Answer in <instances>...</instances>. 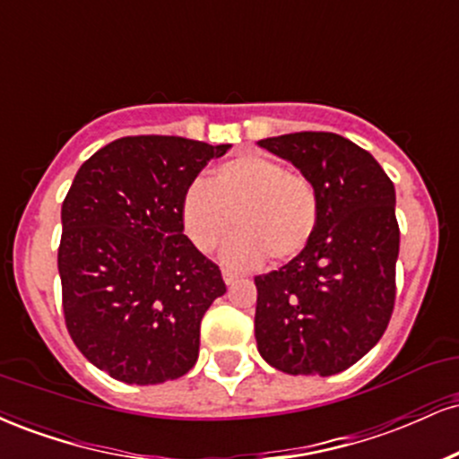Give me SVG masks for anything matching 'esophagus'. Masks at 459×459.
Returning a JSON list of instances; mask_svg holds the SVG:
<instances>
[{"instance_id": "1", "label": "esophagus", "mask_w": 459, "mask_h": 459, "mask_svg": "<svg viewBox=\"0 0 459 459\" xmlns=\"http://www.w3.org/2000/svg\"><path fill=\"white\" fill-rule=\"evenodd\" d=\"M222 278H224L226 284H233V282L237 281V273L230 272V270H226V267H224V270H222Z\"/></svg>"}]
</instances>
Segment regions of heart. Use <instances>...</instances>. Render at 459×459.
<instances>
[{"mask_svg":"<svg viewBox=\"0 0 459 459\" xmlns=\"http://www.w3.org/2000/svg\"><path fill=\"white\" fill-rule=\"evenodd\" d=\"M186 233L200 252H213L235 233L226 250L235 265H256L265 256L291 261L307 250L319 222L313 181L265 155H239L220 163L209 187L192 183L181 203Z\"/></svg>","mask_w":459,"mask_h":459,"instance_id":"b5f03b06","label":"heart"}]
</instances>
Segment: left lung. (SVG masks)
I'll list each match as a JSON object with an SVG mask.
<instances>
[{"instance_id":"left-lung-1","label":"left lung","mask_w":459,"mask_h":459,"mask_svg":"<svg viewBox=\"0 0 459 459\" xmlns=\"http://www.w3.org/2000/svg\"><path fill=\"white\" fill-rule=\"evenodd\" d=\"M313 181L319 222L302 255L256 284L259 354L291 376H334L382 339L397 284L394 186L343 135L299 131L261 140Z\"/></svg>"}]
</instances>
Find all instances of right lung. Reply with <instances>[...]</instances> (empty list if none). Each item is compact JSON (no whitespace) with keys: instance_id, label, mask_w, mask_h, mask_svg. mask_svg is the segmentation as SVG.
I'll return each instance as SVG.
<instances>
[{"instance_id":"right-lung-1","label":"right lung","mask_w":459,"mask_h":459,"mask_svg":"<svg viewBox=\"0 0 459 459\" xmlns=\"http://www.w3.org/2000/svg\"><path fill=\"white\" fill-rule=\"evenodd\" d=\"M229 144L127 135L82 163L62 203L57 270L73 343L127 384H161L196 365L200 321L222 272L183 235L181 203Z\"/></svg>"}]
</instances>
